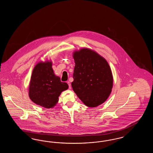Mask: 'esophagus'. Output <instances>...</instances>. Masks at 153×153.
Here are the masks:
<instances>
[{
    "label": "esophagus",
    "instance_id": "34e87169",
    "mask_svg": "<svg viewBox=\"0 0 153 153\" xmlns=\"http://www.w3.org/2000/svg\"><path fill=\"white\" fill-rule=\"evenodd\" d=\"M67 83H68V85H69V88L71 89V83L69 81H68Z\"/></svg>",
    "mask_w": 153,
    "mask_h": 153
}]
</instances>
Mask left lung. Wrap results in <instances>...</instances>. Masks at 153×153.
I'll return each instance as SVG.
<instances>
[{"label": "left lung", "mask_w": 153, "mask_h": 153, "mask_svg": "<svg viewBox=\"0 0 153 153\" xmlns=\"http://www.w3.org/2000/svg\"><path fill=\"white\" fill-rule=\"evenodd\" d=\"M73 57V90L85 105L97 107L106 101L112 91L113 76L109 64L97 53L88 48L74 51Z\"/></svg>", "instance_id": "1"}]
</instances>
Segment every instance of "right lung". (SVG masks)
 I'll return each mask as SVG.
<instances>
[{
    "instance_id": "1",
    "label": "right lung",
    "mask_w": 153,
    "mask_h": 153,
    "mask_svg": "<svg viewBox=\"0 0 153 153\" xmlns=\"http://www.w3.org/2000/svg\"><path fill=\"white\" fill-rule=\"evenodd\" d=\"M68 89L55 75L51 61L38 62L33 71L30 81L29 96L32 102L46 108H53L61 92Z\"/></svg>"
}]
</instances>
